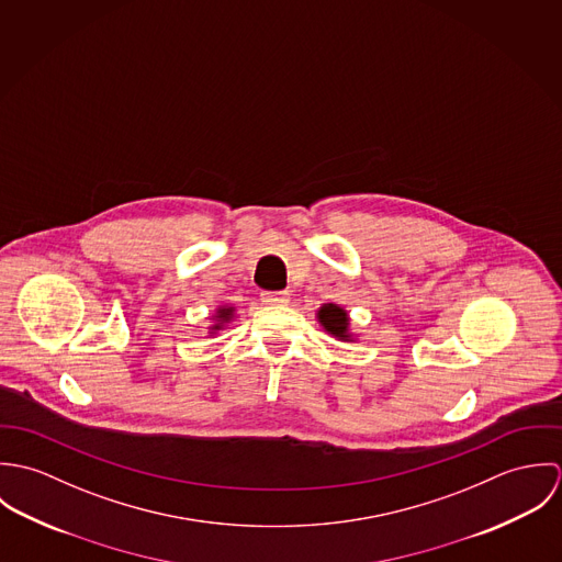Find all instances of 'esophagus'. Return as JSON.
<instances>
[{
    "label": "esophagus",
    "instance_id": "34e87169",
    "mask_svg": "<svg viewBox=\"0 0 562 562\" xmlns=\"http://www.w3.org/2000/svg\"><path fill=\"white\" fill-rule=\"evenodd\" d=\"M290 301L288 292H261L263 305H285Z\"/></svg>",
    "mask_w": 562,
    "mask_h": 562
}]
</instances>
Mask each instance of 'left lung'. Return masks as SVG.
Masks as SVG:
<instances>
[{
  "instance_id": "obj_1",
  "label": "left lung",
  "mask_w": 562,
  "mask_h": 562,
  "mask_svg": "<svg viewBox=\"0 0 562 562\" xmlns=\"http://www.w3.org/2000/svg\"><path fill=\"white\" fill-rule=\"evenodd\" d=\"M318 322L324 326V330L330 333L333 337L344 339V341L352 339V335L348 330L350 321H348L346 310H341V307H337L333 303H326V305H322L321 310H318Z\"/></svg>"
}]
</instances>
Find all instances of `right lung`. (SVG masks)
<instances>
[{
	"label": "right lung",
	"instance_id": "right-lung-1",
	"mask_svg": "<svg viewBox=\"0 0 562 562\" xmlns=\"http://www.w3.org/2000/svg\"><path fill=\"white\" fill-rule=\"evenodd\" d=\"M234 307H218L216 310V316H212L214 321H216V324H212V333H216V330H221L227 322L232 321L234 318Z\"/></svg>",
	"mask_w": 562,
	"mask_h": 562
}]
</instances>
